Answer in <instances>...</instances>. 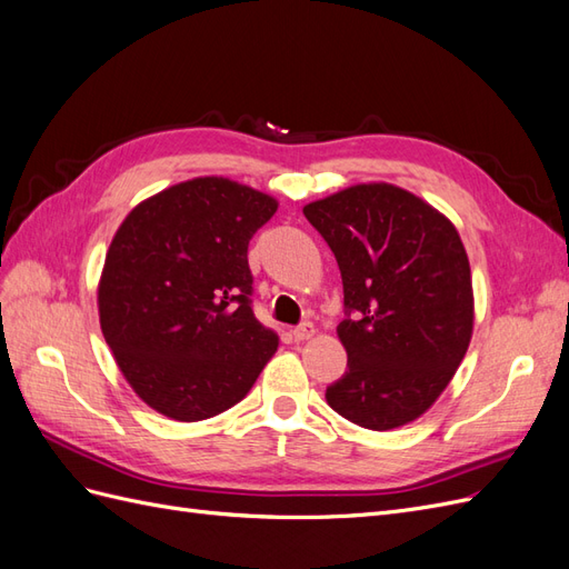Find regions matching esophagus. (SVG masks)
I'll list each match as a JSON object with an SVG mask.
<instances>
[{
	"instance_id": "obj_1",
	"label": "esophagus",
	"mask_w": 569,
	"mask_h": 569,
	"mask_svg": "<svg viewBox=\"0 0 569 569\" xmlns=\"http://www.w3.org/2000/svg\"><path fill=\"white\" fill-rule=\"evenodd\" d=\"M316 325L313 322H303V325H299V327H295V330H291V337H295L297 341H306V339H311V337H316Z\"/></svg>"
}]
</instances>
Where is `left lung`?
I'll use <instances>...</instances> for the list:
<instances>
[{
  "mask_svg": "<svg viewBox=\"0 0 569 569\" xmlns=\"http://www.w3.org/2000/svg\"><path fill=\"white\" fill-rule=\"evenodd\" d=\"M303 216L337 258L347 308L337 335L349 370L327 403L375 432L418 420L472 339V274L456 226L387 182L347 187Z\"/></svg>",
  "mask_w": 569,
  "mask_h": 569,
  "instance_id": "8db88e82",
  "label": "left lung"
}]
</instances>
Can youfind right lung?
<instances>
[{
    "instance_id": "obj_1",
    "label": "right lung",
    "mask_w": 569,
    "mask_h": 569,
    "mask_svg": "<svg viewBox=\"0 0 569 569\" xmlns=\"http://www.w3.org/2000/svg\"><path fill=\"white\" fill-rule=\"evenodd\" d=\"M278 201L228 178H194L137 203L101 270V332L140 399L180 422L249 393L278 335L256 320L249 239Z\"/></svg>"
}]
</instances>
